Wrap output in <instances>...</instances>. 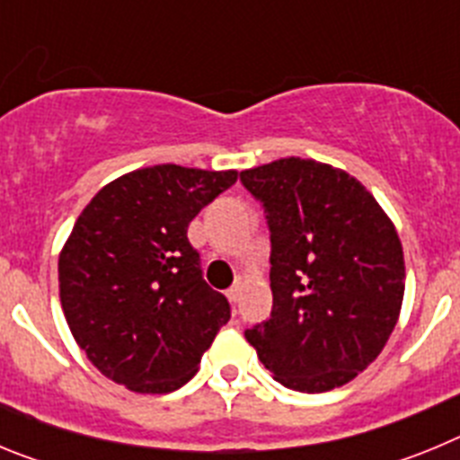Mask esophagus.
I'll list each match as a JSON object with an SVG mask.
<instances>
[{
	"instance_id": "34e87169",
	"label": "esophagus",
	"mask_w": 460,
	"mask_h": 460,
	"mask_svg": "<svg viewBox=\"0 0 460 460\" xmlns=\"http://www.w3.org/2000/svg\"><path fill=\"white\" fill-rule=\"evenodd\" d=\"M243 283H246V276L239 274V276H237V280H234V286L230 288V290H227V299H230V302H237L239 295H242Z\"/></svg>"
}]
</instances>
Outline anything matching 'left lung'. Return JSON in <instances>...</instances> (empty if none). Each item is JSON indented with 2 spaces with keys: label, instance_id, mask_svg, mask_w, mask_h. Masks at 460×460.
Here are the masks:
<instances>
[{
  "label": "left lung",
  "instance_id": "obj_1",
  "mask_svg": "<svg viewBox=\"0 0 460 460\" xmlns=\"http://www.w3.org/2000/svg\"><path fill=\"white\" fill-rule=\"evenodd\" d=\"M271 230V315L246 329L283 387L320 394L371 367L401 315L396 226L357 177L313 158L243 170Z\"/></svg>",
  "mask_w": 460,
  "mask_h": 460
}]
</instances>
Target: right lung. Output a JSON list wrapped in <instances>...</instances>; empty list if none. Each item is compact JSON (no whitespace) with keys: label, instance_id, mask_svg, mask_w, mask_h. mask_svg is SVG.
Instances as JSON below:
<instances>
[{"label":"right lung","instance_id":"add662e5","mask_svg":"<svg viewBox=\"0 0 460 460\" xmlns=\"http://www.w3.org/2000/svg\"><path fill=\"white\" fill-rule=\"evenodd\" d=\"M237 177L152 165L105 184L80 211L59 253V299L73 339L105 377L168 394L198 373L230 304L205 283L186 233Z\"/></svg>","mask_w":460,"mask_h":460}]
</instances>
